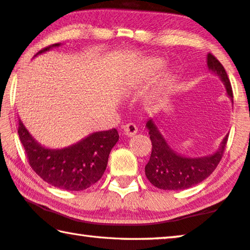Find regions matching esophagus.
Returning <instances> with one entry per match:
<instances>
[{
  "label": "esophagus",
  "mask_w": 250,
  "mask_h": 250,
  "mask_svg": "<svg viewBox=\"0 0 250 250\" xmlns=\"http://www.w3.org/2000/svg\"><path fill=\"white\" fill-rule=\"evenodd\" d=\"M138 132V128L134 124H128L124 125V134L125 137H133V135Z\"/></svg>",
  "instance_id": "obj_1"
}]
</instances>
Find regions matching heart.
Listing matches in <instances>:
<instances>
[{"mask_svg":"<svg viewBox=\"0 0 250 250\" xmlns=\"http://www.w3.org/2000/svg\"><path fill=\"white\" fill-rule=\"evenodd\" d=\"M162 66L163 64L159 61H150L149 62H146L145 68H143V75L146 78L155 76L161 70V68H162Z\"/></svg>","mask_w":250,"mask_h":250,"instance_id":"heart-1","label":"heart"}]
</instances>
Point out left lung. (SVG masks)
Instances as JSON below:
<instances>
[{"mask_svg": "<svg viewBox=\"0 0 250 250\" xmlns=\"http://www.w3.org/2000/svg\"><path fill=\"white\" fill-rule=\"evenodd\" d=\"M207 67L221 79L226 88V95L232 103V90L227 73L211 54H207ZM146 126L152 142V153L145 168L146 179L155 188L168 191L186 189L207 179L222 160L228 139L226 134L213 154L189 158L172 149L153 119L147 120Z\"/></svg>", "mask_w": 250, "mask_h": 250, "instance_id": "obj_1", "label": "left lung"}]
</instances>
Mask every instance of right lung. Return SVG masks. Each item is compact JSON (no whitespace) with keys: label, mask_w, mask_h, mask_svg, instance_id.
<instances>
[{"label":"right lung","mask_w":250,"mask_h":250,"mask_svg":"<svg viewBox=\"0 0 250 250\" xmlns=\"http://www.w3.org/2000/svg\"><path fill=\"white\" fill-rule=\"evenodd\" d=\"M61 43L42 49L35 56L59 47ZM19 137L26 152L29 166L48 184L66 191H83L104 175L110 151L119 140L116 129L90 133L62 149L42 146L19 121Z\"/></svg>","instance_id":"add662e5"}]
</instances>
